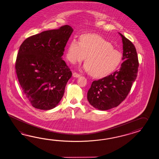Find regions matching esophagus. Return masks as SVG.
Here are the masks:
<instances>
[{"mask_svg":"<svg viewBox=\"0 0 159 159\" xmlns=\"http://www.w3.org/2000/svg\"><path fill=\"white\" fill-rule=\"evenodd\" d=\"M73 76L74 77L78 78L80 76V74H79L74 72V73H73Z\"/></svg>","mask_w":159,"mask_h":159,"instance_id":"obj_1","label":"esophagus"}]
</instances>
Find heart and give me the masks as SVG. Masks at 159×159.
I'll use <instances>...</instances> for the list:
<instances>
[{"label":"heart","instance_id":"heart-1","mask_svg":"<svg viewBox=\"0 0 159 159\" xmlns=\"http://www.w3.org/2000/svg\"><path fill=\"white\" fill-rule=\"evenodd\" d=\"M66 57L71 63L82 61L84 67L94 78H101L112 73L122 61L121 53L114 49L112 44L96 34H83L80 43L76 39L70 42Z\"/></svg>","mask_w":159,"mask_h":159}]
</instances>
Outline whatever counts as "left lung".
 Returning <instances> with one entry per match:
<instances>
[{
	"mask_svg": "<svg viewBox=\"0 0 159 159\" xmlns=\"http://www.w3.org/2000/svg\"><path fill=\"white\" fill-rule=\"evenodd\" d=\"M123 42L124 61L119 70L106 77L92 82L87 98L95 108L110 110L119 106L126 98L137 77L139 63L134 44L119 33Z\"/></svg>",
	"mask_w": 159,
	"mask_h": 159,
	"instance_id": "left-lung-1",
	"label": "left lung"
}]
</instances>
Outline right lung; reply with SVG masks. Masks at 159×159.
<instances>
[{
  "mask_svg": "<svg viewBox=\"0 0 159 159\" xmlns=\"http://www.w3.org/2000/svg\"><path fill=\"white\" fill-rule=\"evenodd\" d=\"M73 32L66 25L29 37L20 45L16 75L23 93L33 107L51 110L63 98L72 73L61 57Z\"/></svg>",
  "mask_w": 159,
  "mask_h": 159,
  "instance_id": "obj_1",
  "label": "right lung"
}]
</instances>
